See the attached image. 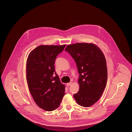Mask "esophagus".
<instances>
[{
	"mask_svg": "<svg viewBox=\"0 0 132 132\" xmlns=\"http://www.w3.org/2000/svg\"><path fill=\"white\" fill-rule=\"evenodd\" d=\"M72 82H69V83H67V86L68 87H69V86H71V85H72Z\"/></svg>",
	"mask_w": 132,
	"mask_h": 132,
	"instance_id": "obj_1",
	"label": "esophagus"
}]
</instances>
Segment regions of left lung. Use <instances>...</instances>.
<instances>
[{"label": "left lung", "mask_w": 132, "mask_h": 132, "mask_svg": "<svg viewBox=\"0 0 132 132\" xmlns=\"http://www.w3.org/2000/svg\"><path fill=\"white\" fill-rule=\"evenodd\" d=\"M74 59L79 74V92L73 95L77 104L88 107L99 99L106 86L107 68L101 50L92 43H78L65 49Z\"/></svg>", "instance_id": "obj_1"}]
</instances>
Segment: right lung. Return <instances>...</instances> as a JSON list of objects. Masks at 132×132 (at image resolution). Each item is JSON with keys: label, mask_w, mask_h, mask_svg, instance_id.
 I'll return each instance as SVG.
<instances>
[{"label": "right lung", "mask_w": 132, "mask_h": 132, "mask_svg": "<svg viewBox=\"0 0 132 132\" xmlns=\"http://www.w3.org/2000/svg\"><path fill=\"white\" fill-rule=\"evenodd\" d=\"M65 46L39 45L27 60L26 79L30 93L37 105L48 111L57 109L65 95V86L55 72L54 63Z\"/></svg>", "instance_id": "obj_1"}]
</instances>
